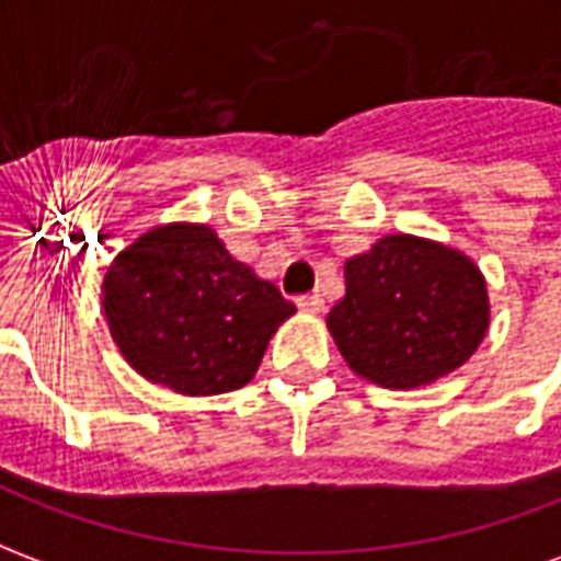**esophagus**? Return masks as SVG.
Listing matches in <instances>:
<instances>
[{"label": "esophagus", "instance_id": "esophagus-1", "mask_svg": "<svg viewBox=\"0 0 561 561\" xmlns=\"http://www.w3.org/2000/svg\"><path fill=\"white\" fill-rule=\"evenodd\" d=\"M297 306H300L304 312H321V309H324V297L318 291L300 294V297H297Z\"/></svg>", "mask_w": 561, "mask_h": 561}]
</instances>
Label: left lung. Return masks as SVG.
<instances>
[{"mask_svg": "<svg viewBox=\"0 0 561 561\" xmlns=\"http://www.w3.org/2000/svg\"><path fill=\"white\" fill-rule=\"evenodd\" d=\"M328 328L357 376L390 390L430 385L469 360L490 328L474 261L412 233L345 261V297Z\"/></svg>", "mask_w": 561, "mask_h": 561, "instance_id": "8db88e82", "label": "left lung"}]
</instances>
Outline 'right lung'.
<instances>
[{
	"mask_svg": "<svg viewBox=\"0 0 561 561\" xmlns=\"http://www.w3.org/2000/svg\"><path fill=\"white\" fill-rule=\"evenodd\" d=\"M102 306L135 373L185 397L243 388L291 300L225 249L207 225H159L107 267Z\"/></svg>",
	"mask_w": 561,
	"mask_h": 561,
	"instance_id": "1",
	"label": "right lung"
}]
</instances>
